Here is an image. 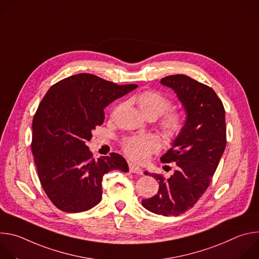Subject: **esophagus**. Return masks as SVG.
Segmentation results:
<instances>
[{
    "label": "esophagus",
    "instance_id": "obj_1",
    "mask_svg": "<svg viewBox=\"0 0 259 259\" xmlns=\"http://www.w3.org/2000/svg\"><path fill=\"white\" fill-rule=\"evenodd\" d=\"M129 171L131 173H135V174H142V169L139 168L138 166H136L135 164H129Z\"/></svg>",
    "mask_w": 259,
    "mask_h": 259
}]
</instances>
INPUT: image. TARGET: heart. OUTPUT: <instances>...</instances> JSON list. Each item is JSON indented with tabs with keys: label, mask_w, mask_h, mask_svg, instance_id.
<instances>
[{
	"label": "heart",
	"mask_w": 259,
	"mask_h": 259,
	"mask_svg": "<svg viewBox=\"0 0 259 259\" xmlns=\"http://www.w3.org/2000/svg\"><path fill=\"white\" fill-rule=\"evenodd\" d=\"M140 112L145 117L158 118L170 107V101L158 91H144L136 98ZM183 117L176 112L167 113L162 119L161 126L168 138L176 137L183 127ZM124 152L133 161L144 162L151 154L157 152L160 143L154 135H143L127 139L124 142Z\"/></svg>",
	"instance_id": "1"
}]
</instances>
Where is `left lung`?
Listing matches in <instances>:
<instances>
[{"mask_svg": "<svg viewBox=\"0 0 259 259\" xmlns=\"http://www.w3.org/2000/svg\"><path fill=\"white\" fill-rule=\"evenodd\" d=\"M161 84L174 91L187 116L172 147L161 157L164 163L174 162L176 170L167 179L152 174L159 180L158 194L141 204L155 214L177 216L191 209L209 187L226 149V113L212 88L188 76H168Z\"/></svg>", "mask_w": 259, "mask_h": 259, "instance_id": "1", "label": "left lung"}]
</instances>
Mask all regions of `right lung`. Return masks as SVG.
I'll return each instance as SVG.
<instances>
[{
	"mask_svg": "<svg viewBox=\"0 0 259 259\" xmlns=\"http://www.w3.org/2000/svg\"><path fill=\"white\" fill-rule=\"evenodd\" d=\"M136 88L79 73L47 91L32 120L31 151L42 187L58 209L78 213L93 208L102 197L103 175L129 171L117 153L94 160L86 141L103 123L104 108Z\"/></svg>",
	"mask_w": 259,
	"mask_h": 259,
	"instance_id": "add662e5",
	"label": "right lung"
}]
</instances>
